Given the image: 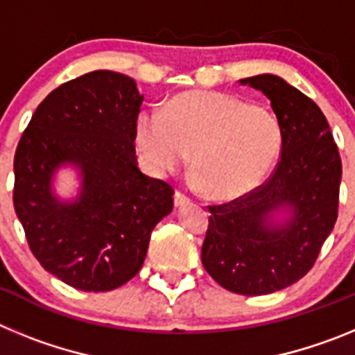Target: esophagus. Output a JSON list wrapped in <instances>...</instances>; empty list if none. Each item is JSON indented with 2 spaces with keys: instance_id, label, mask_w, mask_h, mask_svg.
<instances>
[{
  "instance_id": "34e87169",
  "label": "esophagus",
  "mask_w": 355,
  "mask_h": 355,
  "mask_svg": "<svg viewBox=\"0 0 355 355\" xmlns=\"http://www.w3.org/2000/svg\"><path fill=\"white\" fill-rule=\"evenodd\" d=\"M174 205H175V208H183V206L190 205V199H188V197L184 196V193L175 192L174 193Z\"/></svg>"
}]
</instances>
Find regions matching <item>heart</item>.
Returning <instances> with one entry per match:
<instances>
[{
	"label": "heart",
	"mask_w": 355,
	"mask_h": 355,
	"mask_svg": "<svg viewBox=\"0 0 355 355\" xmlns=\"http://www.w3.org/2000/svg\"><path fill=\"white\" fill-rule=\"evenodd\" d=\"M135 139L158 175L175 172L192 155L193 183L216 200L252 192L281 153L277 119L220 92H184L163 114L146 110L137 119Z\"/></svg>",
	"instance_id": "obj_1"
}]
</instances>
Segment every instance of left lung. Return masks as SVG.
Returning a JSON list of instances; mask_svg holds the SVG:
<instances>
[{"instance_id": "obj_1", "label": "left lung", "mask_w": 355, "mask_h": 355, "mask_svg": "<svg viewBox=\"0 0 355 355\" xmlns=\"http://www.w3.org/2000/svg\"><path fill=\"white\" fill-rule=\"evenodd\" d=\"M240 85L270 99L281 128V162L258 190L209 206L200 261L225 290L268 295L302 279L338 218L341 159L315 101L275 74Z\"/></svg>"}]
</instances>
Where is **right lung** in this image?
Instances as JSON below:
<instances>
[{
    "label": "right lung",
    "instance_id": "right-lung-1",
    "mask_svg": "<svg viewBox=\"0 0 355 355\" xmlns=\"http://www.w3.org/2000/svg\"><path fill=\"white\" fill-rule=\"evenodd\" d=\"M142 101L133 78L89 72L53 90L19 140L17 218L40 265L76 290H115L139 274L153 229L174 206L172 187L137 163ZM67 166L78 188L62 198L54 181Z\"/></svg>",
    "mask_w": 355,
    "mask_h": 355
}]
</instances>
